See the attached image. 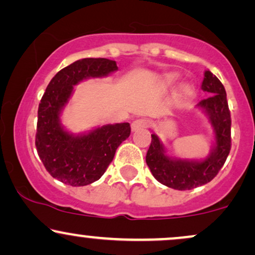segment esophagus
Returning <instances> with one entry per match:
<instances>
[{"instance_id": "1", "label": "esophagus", "mask_w": 255, "mask_h": 255, "mask_svg": "<svg viewBox=\"0 0 255 255\" xmlns=\"http://www.w3.org/2000/svg\"><path fill=\"white\" fill-rule=\"evenodd\" d=\"M149 126V121L146 119H136L131 122V130L135 131L142 128H147Z\"/></svg>"}]
</instances>
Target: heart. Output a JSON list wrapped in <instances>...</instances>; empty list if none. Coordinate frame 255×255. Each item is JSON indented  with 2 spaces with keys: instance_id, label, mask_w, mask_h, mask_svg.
Returning <instances> with one entry per match:
<instances>
[{
  "instance_id": "heart-1",
  "label": "heart",
  "mask_w": 255,
  "mask_h": 255,
  "mask_svg": "<svg viewBox=\"0 0 255 255\" xmlns=\"http://www.w3.org/2000/svg\"><path fill=\"white\" fill-rule=\"evenodd\" d=\"M176 81H177L176 76H168V77L166 78V84L167 85L173 84V83ZM189 93H190V88L188 87V85H185V87H183L182 89H180V94L185 95V94H189Z\"/></svg>"
}]
</instances>
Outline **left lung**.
Here are the masks:
<instances>
[{
    "label": "left lung",
    "mask_w": 255,
    "mask_h": 255,
    "mask_svg": "<svg viewBox=\"0 0 255 255\" xmlns=\"http://www.w3.org/2000/svg\"><path fill=\"white\" fill-rule=\"evenodd\" d=\"M202 90L209 97L197 104L209 118L215 133V146L210 154L202 160H189L168 157L165 147L155 134H152L151 146L146 154V162L153 177L159 183L176 190H191L209 183L222 168L231 152V112L227 94L220 79L209 70L204 72Z\"/></svg>",
    "instance_id": "obj_1"
}]
</instances>
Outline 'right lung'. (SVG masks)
I'll list each match as a JSON object with an SVG mask.
<instances>
[{
    "label": "right lung",
    "instance_id": "1",
    "mask_svg": "<svg viewBox=\"0 0 255 255\" xmlns=\"http://www.w3.org/2000/svg\"><path fill=\"white\" fill-rule=\"evenodd\" d=\"M118 70L116 61L84 58L64 67L51 79L39 103L35 146L40 160L52 177L71 186H84L103 176L118 147L130 135L128 122L106 125L73 135L64 129L61 110L73 85L88 78L106 77Z\"/></svg>",
    "mask_w": 255,
    "mask_h": 255
}]
</instances>
